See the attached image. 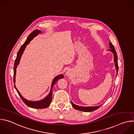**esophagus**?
Returning a JSON list of instances; mask_svg holds the SVG:
<instances>
[{"mask_svg":"<svg viewBox=\"0 0 134 134\" xmlns=\"http://www.w3.org/2000/svg\"><path fill=\"white\" fill-rule=\"evenodd\" d=\"M67 75H68V72L67 73Z\"/></svg>","mask_w":134,"mask_h":134,"instance_id":"1","label":"esophagus"}]
</instances>
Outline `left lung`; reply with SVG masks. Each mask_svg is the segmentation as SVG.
<instances>
[{
	"label": "left lung",
	"mask_w": 134,
	"mask_h": 134,
	"mask_svg": "<svg viewBox=\"0 0 134 134\" xmlns=\"http://www.w3.org/2000/svg\"><path fill=\"white\" fill-rule=\"evenodd\" d=\"M109 46H110V49L108 50V51L112 52V53L113 54V57H114L113 60H114V64H115V68L116 69L117 75L118 71V57H117V52L115 50V49H114V46H113V44H112V43L110 41V43H109ZM71 103L72 106L75 109L79 110L82 111H84V112H92V111H93L95 110L98 109V108H99L101 106V105H100L96 106V107H82V106H79V105L75 104L74 103H72V101H71Z\"/></svg>",
	"instance_id": "8db88e82"
}]
</instances>
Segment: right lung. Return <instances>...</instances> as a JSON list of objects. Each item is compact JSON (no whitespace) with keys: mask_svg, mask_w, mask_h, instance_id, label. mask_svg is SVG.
<instances>
[{"mask_svg":"<svg viewBox=\"0 0 134 134\" xmlns=\"http://www.w3.org/2000/svg\"><path fill=\"white\" fill-rule=\"evenodd\" d=\"M40 33H41V31L40 30H38L37 29H36L35 30L33 31L29 35V36L27 37V39L25 41V42H24V43L21 46L20 49L19 50V51H18L16 58L15 60L14 66V83H15V76H16V68H17V66L19 65V64H20L21 57L23 53V52L24 51V50L25 49L26 46L30 42V41L33 39L34 37H35L36 35H37L38 34H40ZM63 77H64V75L63 74L58 75V76H57L56 77H55L52 81V83L51 84V89H50V91L49 93L48 94V95L45 98H44L43 99L40 100V101H29V100L25 99L24 98H23L22 96V95L21 94L20 92L18 91V90L17 89V88L15 86V88L16 90L17 91L18 95H20V97L23 100V101L28 107L32 108H34V109H44V108H47V107H48L50 105V104L52 101V87L53 86V85L57 81H58V80H59L60 79H63Z\"/></svg>","mask_w":134,"mask_h":134,"instance_id":"right-lung-1","label":"right lung"}]
</instances>
